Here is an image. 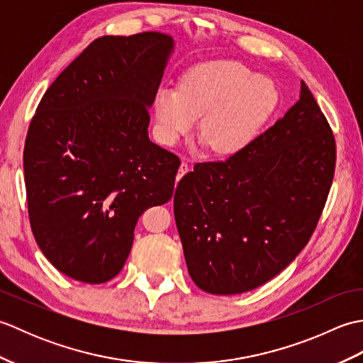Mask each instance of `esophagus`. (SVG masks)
Returning a JSON list of instances; mask_svg holds the SVG:
<instances>
[{"label": "esophagus", "instance_id": "obj_1", "mask_svg": "<svg viewBox=\"0 0 363 363\" xmlns=\"http://www.w3.org/2000/svg\"><path fill=\"white\" fill-rule=\"evenodd\" d=\"M190 172V165L187 164V162H181L179 165V173H177V179H181V177Z\"/></svg>", "mask_w": 363, "mask_h": 363}]
</instances>
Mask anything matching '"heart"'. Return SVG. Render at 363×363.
<instances>
[{"mask_svg":"<svg viewBox=\"0 0 363 363\" xmlns=\"http://www.w3.org/2000/svg\"><path fill=\"white\" fill-rule=\"evenodd\" d=\"M277 101L272 81L237 60L218 59L191 68L173 90L154 98L159 138L174 145L198 120V140L206 150L228 156L248 145Z\"/></svg>","mask_w":363,"mask_h":363,"instance_id":"heart-1","label":"heart"}]
</instances>
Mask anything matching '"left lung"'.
<instances>
[{
	"label": "left lung",
	"instance_id": "8db88e82",
	"mask_svg": "<svg viewBox=\"0 0 363 363\" xmlns=\"http://www.w3.org/2000/svg\"><path fill=\"white\" fill-rule=\"evenodd\" d=\"M335 168V140L312 91L223 162L196 164L174 194L189 274L212 295L273 279L312 237Z\"/></svg>",
	"mask_w": 363,
	"mask_h": 363
}]
</instances>
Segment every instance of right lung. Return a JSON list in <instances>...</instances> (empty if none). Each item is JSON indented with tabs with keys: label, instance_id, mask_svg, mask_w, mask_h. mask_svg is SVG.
Wrapping results in <instances>:
<instances>
[{
	"label": "right lung",
	"instance_id": "1",
	"mask_svg": "<svg viewBox=\"0 0 363 363\" xmlns=\"http://www.w3.org/2000/svg\"><path fill=\"white\" fill-rule=\"evenodd\" d=\"M174 40L104 35L45 91L23 167L30 228L43 256L86 284L117 276L138 217L173 196L179 157L148 137Z\"/></svg>",
	"mask_w": 363,
	"mask_h": 363
}]
</instances>
